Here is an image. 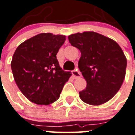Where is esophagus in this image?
Instances as JSON below:
<instances>
[{
    "label": "esophagus",
    "mask_w": 135,
    "mask_h": 135,
    "mask_svg": "<svg viewBox=\"0 0 135 135\" xmlns=\"http://www.w3.org/2000/svg\"><path fill=\"white\" fill-rule=\"evenodd\" d=\"M72 74H73V75L75 79H79V78H80V76H81L80 73L77 70V69H76V70H73V71L72 72Z\"/></svg>",
    "instance_id": "esophagus-1"
}]
</instances>
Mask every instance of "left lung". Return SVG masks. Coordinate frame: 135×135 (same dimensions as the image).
Segmentation results:
<instances>
[{"instance_id": "obj_1", "label": "left lung", "mask_w": 135, "mask_h": 135, "mask_svg": "<svg viewBox=\"0 0 135 135\" xmlns=\"http://www.w3.org/2000/svg\"><path fill=\"white\" fill-rule=\"evenodd\" d=\"M68 38L81 53L78 66L86 86L79 92L80 99L94 106L109 101L125 77L127 59L120 46L113 39L93 31L73 34Z\"/></svg>"}]
</instances>
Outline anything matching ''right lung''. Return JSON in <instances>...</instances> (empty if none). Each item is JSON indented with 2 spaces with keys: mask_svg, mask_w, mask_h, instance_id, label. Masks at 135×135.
I'll return each instance as SVG.
<instances>
[{
  "mask_svg": "<svg viewBox=\"0 0 135 135\" xmlns=\"http://www.w3.org/2000/svg\"><path fill=\"white\" fill-rule=\"evenodd\" d=\"M66 36L41 33L21 43L11 61L14 79L24 96L41 105L52 104L60 97L71 76L59 66L56 54Z\"/></svg>",
  "mask_w": 135,
  "mask_h": 135,
  "instance_id": "add662e5",
  "label": "right lung"
}]
</instances>
